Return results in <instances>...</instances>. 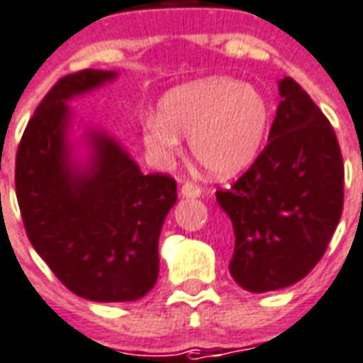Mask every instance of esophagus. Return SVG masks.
<instances>
[{
    "label": "esophagus",
    "instance_id": "obj_1",
    "mask_svg": "<svg viewBox=\"0 0 363 363\" xmlns=\"http://www.w3.org/2000/svg\"><path fill=\"white\" fill-rule=\"evenodd\" d=\"M181 194L184 196V198H199L201 196V188L196 184V182H184L181 188Z\"/></svg>",
    "mask_w": 363,
    "mask_h": 363
}]
</instances>
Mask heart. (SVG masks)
Here are the masks:
<instances>
[{
	"mask_svg": "<svg viewBox=\"0 0 363 363\" xmlns=\"http://www.w3.org/2000/svg\"><path fill=\"white\" fill-rule=\"evenodd\" d=\"M269 125V105L254 86L211 77L165 94L158 116L143 124V141L158 164H171L181 152V137L205 169L230 177L258 156Z\"/></svg>",
	"mask_w": 363,
	"mask_h": 363,
	"instance_id": "1",
	"label": "heart"
}]
</instances>
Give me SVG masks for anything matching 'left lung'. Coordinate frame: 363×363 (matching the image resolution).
I'll use <instances>...</instances> for the list:
<instances>
[{
	"instance_id": "1",
	"label": "left lung",
	"mask_w": 363,
	"mask_h": 363,
	"mask_svg": "<svg viewBox=\"0 0 363 363\" xmlns=\"http://www.w3.org/2000/svg\"><path fill=\"white\" fill-rule=\"evenodd\" d=\"M269 141L216 201L232 220L230 273L250 292L301 281L328 248L343 213L345 167L332 124L284 77Z\"/></svg>"
}]
</instances>
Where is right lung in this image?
I'll list each match as a JSON object with an SVG mask.
<instances>
[{"label": "right lung", "mask_w": 363, "mask_h": 363, "mask_svg": "<svg viewBox=\"0 0 363 363\" xmlns=\"http://www.w3.org/2000/svg\"><path fill=\"white\" fill-rule=\"evenodd\" d=\"M82 69L62 77L26 125L14 186L28 239L58 281L77 296L115 303L143 298L158 279V239L177 201V182L143 175L104 133H92L86 171L71 167L65 101L115 79Z\"/></svg>", "instance_id": "1"}]
</instances>
